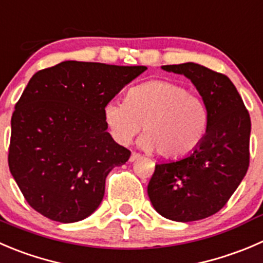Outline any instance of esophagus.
I'll list each match as a JSON object with an SVG mask.
<instances>
[{"label":"esophagus","mask_w":263,"mask_h":263,"mask_svg":"<svg viewBox=\"0 0 263 263\" xmlns=\"http://www.w3.org/2000/svg\"><path fill=\"white\" fill-rule=\"evenodd\" d=\"M140 157H141V155L139 154V153H132L131 154V157H129V162H135V160H137V159H140Z\"/></svg>","instance_id":"34e87169"}]
</instances>
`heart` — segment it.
Wrapping results in <instances>:
<instances>
[{
    "mask_svg": "<svg viewBox=\"0 0 263 263\" xmlns=\"http://www.w3.org/2000/svg\"><path fill=\"white\" fill-rule=\"evenodd\" d=\"M104 121L111 137L128 145L137 132L145 134L139 145L157 147L168 159H181L202 145L210 124L208 108L202 99L171 81H149L127 92L124 103L111 100L104 105Z\"/></svg>",
    "mask_w": 263,
    "mask_h": 263,
    "instance_id": "1",
    "label": "heart"
}]
</instances>
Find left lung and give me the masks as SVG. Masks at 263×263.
Returning a JSON list of instances; mask_svg holds the SVG:
<instances>
[{
    "instance_id": "1",
    "label": "left lung",
    "mask_w": 263,
    "mask_h": 263,
    "mask_svg": "<svg viewBox=\"0 0 263 263\" xmlns=\"http://www.w3.org/2000/svg\"><path fill=\"white\" fill-rule=\"evenodd\" d=\"M162 69L191 81L207 105L210 124L193 154L155 164L147 195L154 210L168 220H203L228 203L248 171L251 118L226 76L195 63Z\"/></svg>"
}]
</instances>
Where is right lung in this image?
<instances>
[{"mask_svg": "<svg viewBox=\"0 0 263 263\" xmlns=\"http://www.w3.org/2000/svg\"><path fill=\"white\" fill-rule=\"evenodd\" d=\"M146 69L68 60L30 78L11 117L9 168L33 210L63 223L98 210L106 176L131 155L106 131L104 105Z\"/></svg>", "mask_w": 263, "mask_h": 263, "instance_id": "1", "label": "right lung"}]
</instances>
